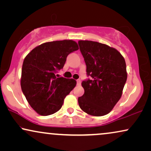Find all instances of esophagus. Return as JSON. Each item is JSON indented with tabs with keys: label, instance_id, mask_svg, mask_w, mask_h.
I'll use <instances>...</instances> for the list:
<instances>
[{
	"label": "esophagus",
	"instance_id": "1",
	"mask_svg": "<svg viewBox=\"0 0 151 151\" xmlns=\"http://www.w3.org/2000/svg\"><path fill=\"white\" fill-rule=\"evenodd\" d=\"M81 80H80V79H77V86H80V85H81Z\"/></svg>",
	"mask_w": 151,
	"mask_h": 151
}]
</instances>
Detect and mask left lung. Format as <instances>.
Segmentation results:
<instances>
[{"instance_id": "8db88e82", "label": "left lung", "mask_w": 151, "mask_h": 151, "mask_svg": "<svg viewBox=\"0 0 151 151\" xmlns=\"http://www.w3.org/2000/svg\"><path fill=\"white\" fill-rule=\"evenodd\" d=\"M79 50L85 61L88 79L82 81L83 96L79 107L92 116L109 113L121 98L127 79L124 58L113 47L91 41H79Z\"/></svg>"}]
</instances>
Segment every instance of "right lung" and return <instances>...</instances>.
<instances>
[{"label":"right lung","mask_w":151,"mask_h":151,"mask_svg":"<svg viewBox=\"0 0 151 151\" xmlns=\"http://www.w3.org/2000/svg\"><path fill=\"white\" fill-rule=\"evenodd\" d=\"M79 50L72 40L47 42L33 49L24 59L21 86L30 106L43 116L61 109L65 97L75 87L73 79L59 77L67 57Z\"/></svg>","instance_id":"obj_1"}]
</instances>
